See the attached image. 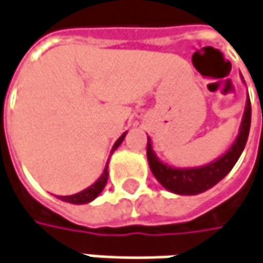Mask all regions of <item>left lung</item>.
I'll return each mask as SVG.
<instances>
[{
	"label": "left lung",
	"instance_id": "1",
	"mask_svg": "<svg viewBox=\"0 0 263 263\" xmlns=\"http://www.w3.org/2000/svg\"><path fill=\"white\" fill-rule=\"evenodd\" d=\"M250 120H252V105H250V98H247L238 135L231 147L216 161L193 168H177L162 162L153 150L150 137H147V161L153 176L166 191L176 195H198L209 191L213 186H216L222 178L226 177L228 173L238 161L247 143Z\"/></svg>",
	"mask_w": 263,
	"mask_h": 263
}]
</instances>
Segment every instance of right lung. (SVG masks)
<instances>
[{"instance_id": "obj_1", "label": "right lung", "mask_w": 263, "mask_h": 263, "mask_svg": "<svg viewBox=\"0 0 263 263\" xmlns=\"http://www.w3.org/2000/svg\"><path fill=\"white\" fill-rule=\"evenodd\" d=\"M125 137H126V132H123V134L117 138V141L115 143L113 148H111V153L116 150L117 147L122 144V141L125 140ZM107 168H108V162L105 165L104 173L101 174V177L98 178L93 184H90L89 187H86L85 191H82V192L79 193H74V195H68V196H58V198H59L61 201H65V202H70V204H77V205H80V204H87V202L93 201V199L104 191V187H105V184H107V180H108V171H107Z\"/></svg>"}]
</instances>
